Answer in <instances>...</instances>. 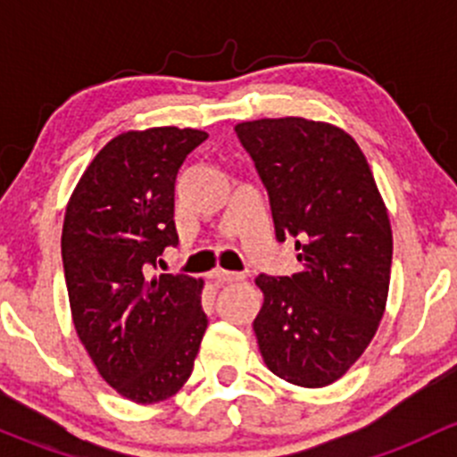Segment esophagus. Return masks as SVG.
<instances>
[{
	"label": "esophagus",
	"instance_id": "obj_1",
	"mask_svg": "<svg viewBox=\"0 0 457 457\" xmlns=\"http://www.w3.org/2000/svg\"><path fill=\"white\" fill-rule=\"evenodd\" d=\"M210 278L214 280V283H237V280H243V274L228 270H214L210 274Z\"/></svg>",
	"mask_w": 457,
	"mask_h": 457
}]
</instances>
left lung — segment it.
<instances>
[{"instance_id": "1", "label": "left lung", "mask_w": 457, "mask_h": 457, "mask_svg": "<svg viewBox=\"0 0 457 457\" xmlns=\"http://www.w3.org/2000/svg\"><path fill=\"white\" fill-rule=\"evenodd\" d=\"M267 187L276 238H296L301 270L261 274L258 349L292 385L343 378L376 336L391 278L389 214L365 154L345 130L303 117L234 126Z\"/></svg>"}]
</instances>
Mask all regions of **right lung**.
<instances>
[{"instance_id": "add662e5", "label": "right lung", "mask_w": 457, "mask_h": 457, "mask_svg": "<svg viewBox=\"0 0 457 457\" xmlns=\"http://www.w3.org/2000/svg\"><path fill=\"white\" fill-rule=\"evenodd\" d=\"M207 139L195 128L128 130L81 174L63 216L62 258L77 336L96 371L123 398L152 404L190 378L207 316L203 280L147 276L177 245L174 181Z\"/></svg>"}]
</instances>
